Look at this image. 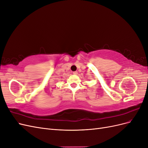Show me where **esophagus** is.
<instances>
[{"label":"esophagus","instance_id":"obj_1","mask_svg":"<svg viewBox=\"0 0 148 148\" xmlns=\"http://www.w3.org/2000/svg\"><path fill=\"white\" fill-rule=\"evenodd\" d=\"M73 75H77L78 74V72H77V71H73Z\"/></svg>","mask_w":148,"mask_h":148}]
</instances>
